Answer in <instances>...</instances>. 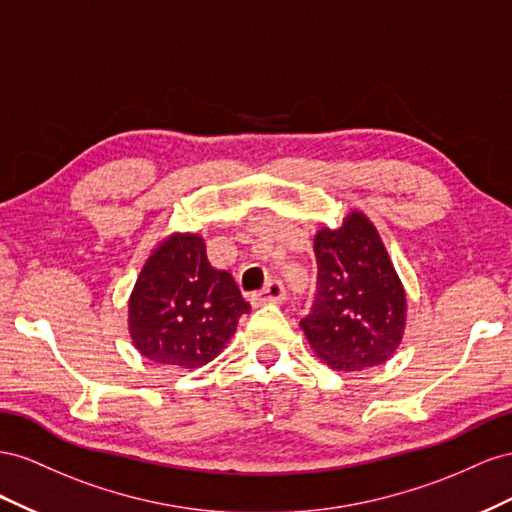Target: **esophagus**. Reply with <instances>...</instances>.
Returning <instances> with one entry per match:
<instances>
[{
    "instance_id": "1",
    "label": "esophagus",
    "mask_w": 512,
    "mask_h": 512,
    "mask_svg": "<svg viewBox=\"0 0 512 512\" xmlns=\"http://www.w3.org/2000/svg\"><path fill=\"white\" fill-rule=\"evenodd\" d=\"M285 296H287V291H285L283 283L272 279V281L266 283L264 289L251 296V302L257 304V306L259 304H281L285 300Z\"/></svg>"
}]
</instances>
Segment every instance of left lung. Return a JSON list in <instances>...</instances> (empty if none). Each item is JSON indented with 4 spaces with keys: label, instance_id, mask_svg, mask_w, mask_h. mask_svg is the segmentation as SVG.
Returning a JSON list of instances; mask_svg holds the SVG:
<instances>
[{
    "label": "left lung",
    "instance_id": "1",
    "mask_svg": "<svg viewBox=\"0 0 512 512\" xmlns=\"http://www.w3.org/2000/svg\"><path fill=\"white\" fill-rule=\"evenodd\" d=\"M317 294L300 326L337 371L386 362L403 337L405 291L375 227L360 212L315 236Z\"/></svg>",
    "mask_w": 512,
    "mask_h": 512
}]
</instances>
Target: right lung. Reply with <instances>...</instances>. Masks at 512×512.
Segmentation results:
<instances>
[{
    "label": "right lung",
    "mask_w": 512,
    "mask_h": 512,
    "mask_svg": "<svg viewBox=\"0 0 512 512\" xmlns=\"http://www.w3.org/2000/svg\"><path fill=\"white\" fill-rule=\"evenodd\" d=\"M128 309L130 337L145 358L197 369L221 352L251 304L229 272L210 266L199 236L175 233L145 261Z\"/></svg>",
    "instance_id": "add662e5"
}]
</instances>
